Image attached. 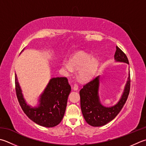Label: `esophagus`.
Wrapping results in <instances>:
<instances>
[{
  "instance_id": "1",
  "label": "esophagus",
  "mask_w": 146,
  "mask_h": 146,
  "mask_svg": "<svg viewBox=\"0 0 146 146\" xmlns=\"http://www.w3.org/2000/svg\"><path fill=\"white\" fill-rule=\"evenodd\" d=\"M72 88H73V89L74 90H78V86L77 85V84H74Z\"/></svg>"
}]
</instances>
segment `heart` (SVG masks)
<instances>
[{
	"mask_svg": "<svg viewBox=\"0 0 146 146\" xmlns=\"http://www.w3.org/2000/svg\"><path fill=\"white\" fill-rule=\"evenodd\" d=\"M99 67L98 59L84 51H78L70 61H64L61 70L66 75L72 74L74 70H78V78L82 82H87L95 75Z\"/></svg>",
	"mask_w": 146,
	"mask_h": 146,
	"instance_id": "b5f03b06",
	"label": "heart"
}]
</instances>
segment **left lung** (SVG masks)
Segmentation results:
<instances>
[{
	"instance_id": "1",
	"label": "left lung",
	"mask_w": 146,
	"mask_h": 146,
	"mask_svg": "<svg viewBox=\"0 0 146 146\" xmlns=\"http://www.w3.org/2000/svg\"><path fill=\"white\" fill-rule=\"evenodd\" d=\"M115 54L116 62H125L129 64L127 56L118 47H116ZM100 76L85 85L80 91V106L85 121L92 127H101L112 121L123 107L130 92V71L123 92L120 99L113 106L106 107L102 105L99 95Z\"/></svg>"
}]
</instances>
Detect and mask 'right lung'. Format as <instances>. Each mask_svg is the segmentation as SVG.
<instances>
[{"mask_svg": "<svg viewBox=\"0 0 146 146\" xmlns=\"http://www.w3.org/2000/svg\"><path fill=\"white\" fill-rule=\"evenodd\" d=\"M24 50V49H23ZM16 92L23 111L31 120L40 126L54 127L63 118L71 86L66 77H56L48 82L38 99L37 106L27 104L15 73Z\"/></svg>", "mask_w": 146, "mask_h": 146, "instance_id": "1", "label": "right lung"}]
</instances>
